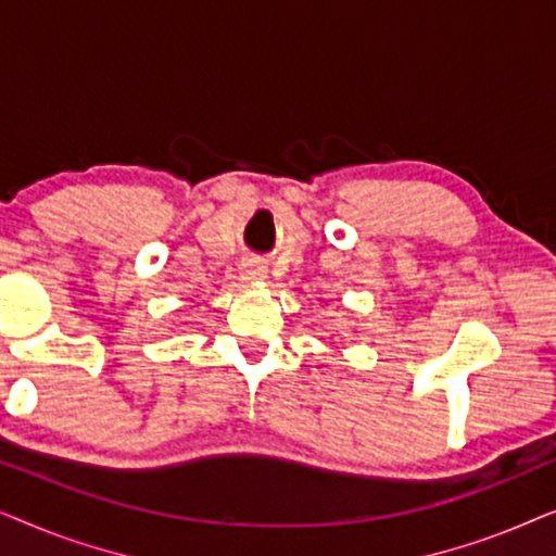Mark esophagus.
I'll return each mask as SVG.
<instances>
[{
    "instance_id": "esophagus-1",
    "label": "esophagus",
    "mask_w": 556,
    "mask_h": 556,
    "mask_svg": "<svg viewBox=\"0 0 556 556\" xmlns=\"http://www.w3.org/2000/svg\"><path fill=\"white\" fill-rule=\"evenodd\" d=\"M265 273H268V268L261 261H245L240 268V278L248 280V283H257V280L265 278Z\"/></svg>"
}]
</instances>
